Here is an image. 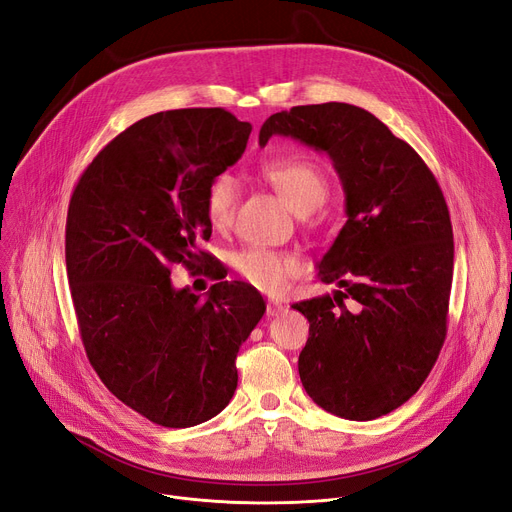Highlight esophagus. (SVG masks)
<instances>
[{
  "label": "esophagus",
  "mask_w": 512,
  "mask_h": 512,
  "mask_svg": "<svg viewBox=\"0 0 512 512\" xmlns=\"http://www.w3.org/2000/svg\"><path fill=\"white\" fill-rule=\"evenodd\" d=\"M282 311H284V305H282V303H278V301H268V305H265V314H268L270 318L280 316Z\"/></svg>",
  "instance_id": "1"
}]
</instances>
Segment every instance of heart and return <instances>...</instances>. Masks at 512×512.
Listing matches in <instances>:
<instances>
[{"label": "heart", "instance_id": "obj_1", "mask_svg": "<svg viewBox=\"0 0 512 512\" xmlns=\"http://www.w3.org/2000/svg\"><path fill=\"white\" fill-rule=\"evenodd\" d=\"M284 205L297 215L316 211L328 196V180L324 171L307 159H278L261 169ZM238 203V184L232 175L221 173L213 177L205 194V211L209 224L215 230H224L232 224ZM232 268L238 276L263 293H280L286 282L299 276L301 263L297 257L263 249L244 247L232 255Z\"/></svg>", "mask_w": 512, "mask_h": 512}]
</instances>
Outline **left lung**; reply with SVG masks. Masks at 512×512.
Listing matches in <instances>:
<instances>
[{"instance_id": "left-lung-1", "label": "left lung", "mask_w": 512, "mask_h": 512, "mask_svg": "<svg viewBox=\"0 0 512 512\" xmlns=\"http://www.w3.org/2000/svg\"><path fill=\"white\" fill-rule=\"evenodd\" d=\"M272 136L326 152L345 192L347 221L318 263V278L343 291L293 305L309 322L301 383L330 414L379 418L420 389L446 341V198L416 150L360 106H293L261 125L259 144Z\"/></svg>"}]
</instances>
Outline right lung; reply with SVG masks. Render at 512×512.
<instances>
[{
    "label": "right lung",
    "mask_w": 512,
    "mask_h": 512,
    "mask_svg": "<svg viewBox=\"0 0 512 512\" xmlns=\"http://www.w3.org/2000/svg\"><path fill=\"white\" fill-rule=\"evenodd\" d=\"M251 129L224 108L150 115L98 152L71 196L66 274L87 360L161 427L201 425L230 404L238 349L265 311L238 280L215 282L205 299L171 284L175 263L211 259L198 249L211 238L205 194Z\"/></svg>",
    "instance_id": "obj_1"
}]
</instances>
